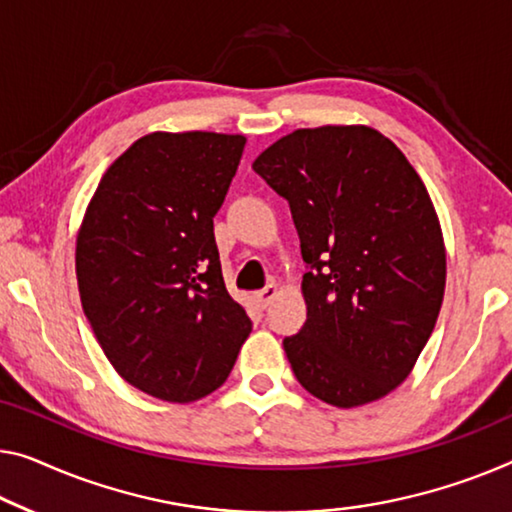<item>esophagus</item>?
<instances>
[{
    "mask_svg": "<svg viewBox=\"0 0 512 512\" xmlns=\"http://www.w3.org/2000/svg\"><path fill=\"white\" fill-rule=\"evenodd\" d=\"M276 296H278V287L273 285V282H269V285H266L264 289H259V292L255 294V301L259 303V308H266V305L276 299Z\"/></svg>",
    "mask_w": 512,
    "mask_h": 512,
    "instance_id": "1",
    "label": "esophagus"
}]
</instances>
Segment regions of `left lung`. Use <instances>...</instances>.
<instances>
[{"label":"left lung","mask_w":512,"mask_h":512,"mask_svg":"<svg viewBox=\"0 0 512 512\" xmlns=\"http://www.w3.org/2000/svg\"><path fill=\"white\" fill-rule=\"evenodd\" d=\"M253 170L292 209L303 329L282 340L305 391L349 409L409 377L437 324L446 248L425 183L370 126L299 128Z\"/></svg>","instance_id":"1"}]
</instances>
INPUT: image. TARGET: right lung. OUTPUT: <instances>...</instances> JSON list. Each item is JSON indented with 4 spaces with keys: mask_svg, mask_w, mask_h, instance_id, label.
<instances>
[{
    "mask_svg": "<svg viewBox=\"0 0 512 512\" xmlns=\"http://www.w3.org/2000/svg\"><path fill=\"white\" fill-rule=\"evenodd\" d=\"M243 147V135H144L103 174L80 225L82 310L112 368L158 400L223 386L253 329L213 236Z\"/></svg>",
    "mask_w": 512,
    "mask_h": 512,
    "instance_id": "add662e5",
    "label": "right lung"
}]
</instances>
